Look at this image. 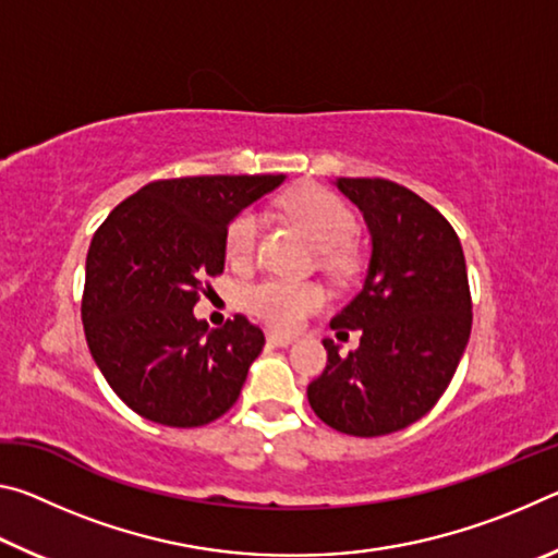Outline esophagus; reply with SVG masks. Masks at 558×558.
<instances>
[{"label":"esophagus","mask_w":558,"mask_h":558,"mask_svg":"<svg viewBox=\"0 0 558 558\" xmlns=\"http://www.w3.org/2000/svg\"><path fill=\"white\" fill-rule=\"evenodd\" d=\"M268 342L270 344H276V347H290L292 342H295V339L292 337H288V335H278V332H268Z\"/></svg>","instance_id":"1"}]
</instances>
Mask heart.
I'll return each mask as SVG.
<instances>
[{"label": "heart", "mask_w": 558, "mask_h": 558, "mask_svg": "<svg viewBox=\"0 0 558 558\" xmlns=\"http://www.w3.org/2000/svg\"><path fill=\"white\" fill-rule=\"evenodd\" d=\"M282 211L292 223L319 248V263L329 270L347 272L354 268L356 251L349 245V235L356 229V219L349 206L325 186L295 189ZM260 233V214L243 209L233 216L226 231V256L231 263H248L256 253ZM243 302L253 315L278 329H298L310 315L325 307L327 292L313 280L266 278L243 290Z\"/></svg>", "instance_id": "heart-1"}]
</instances>
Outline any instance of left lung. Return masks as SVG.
Here are the masks:
<instances>
[{
    "label": "left lung",
    "mask_w": 558,
    "mask_h": 558,
    "mask_svg": "<svg viewBox=\"0 0 558 558\" xmlns=\"http://www.w3.org/2000/svg\"><path fill=\"white\" fill-rule=\"evenodd\" d=\"M372 233L364 288L332 329H359V349L307 386L319 421L347 436L374 438L423 418L446 393L465 352L472 298L462 245L446 216L389 179H337Z\"/></svg>",
    "instance_id": "8db88e82"
}]
</instances>
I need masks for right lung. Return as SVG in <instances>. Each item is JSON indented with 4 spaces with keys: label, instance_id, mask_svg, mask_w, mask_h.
<instances>
[{
    "label": "right lung",
    "instance_id": "obj_1",
    "mask_svg": "<svg viewBox=\"0 0 558 558\" xmlns=\"http://www.w3.org/2000/svg\"><path fill=\"white\" fill-rule=\"evenodd\" d=\"M282 174L157 179L93 233L81 317L110 389L147 421L206 426L239 399L266 337L235 315L221 329L194 305L223 272L235 214L282 184Z\"/></svg>",
    "mask_w": 558,
    "mask_h": 558
}]
</instances>
